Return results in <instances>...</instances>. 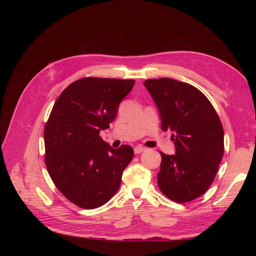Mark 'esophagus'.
Listing matches in <instances>:
<instances>
[{"label": "esophagus", "mask_w": 256, "mask_h": 256, "mask_svg": "<svg viewBox=\"0 0 256 256\" xmlns=\"http://www.w3.org/2000/svg\"><path fill=\"white\" fill-rule=\"evenodd\" d=\"M145 152L144 147H142V146H136V147H134V154H141V152Z\"/></svg>", "instance_id": "esophagus-1"}]
</instances>
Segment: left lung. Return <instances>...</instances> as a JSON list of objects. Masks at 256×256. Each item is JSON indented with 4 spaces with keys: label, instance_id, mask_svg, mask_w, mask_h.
Here are the masks:
<instances>
[{
    "label": "left lung",
    "instance_id": "obj_1",
    "mask_svg": "<svg viewBox=\"0 0 256 256\" xmlns=\"http://www.w3.org/2000/svg\"><path fill=\"white\" fill-rule=\"evenodd\" d=\"M144 86L175 145L174 154L160 152L158 187L174 202H189L214 180L224 152L222 124L207 97L188 83L160 78L145 80Z\"/></svg>",
    "mask_w": 256,
    "mask_h": 256
}]
</instances>
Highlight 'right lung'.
I'll return each instance as SVG.
<instances>
[{"instance_id":"1","label":"right lung","mask_w":256,"mask_h":256,"mask_svg":"<svg viewBox=\"0 0 256 256\" xmlns=\"http://www.w3.org/2000/svg\"><path fill=\"white\" fill-rule=\"evenodd\" d=\"M134 80L84 78L56 99L44 127L46 166L56 188L81 208L104 205L120 189L134 157L129 145L114 150L99 136L110 128Z\"/></svg>"}]
</instances>
